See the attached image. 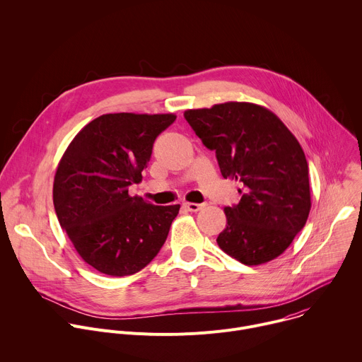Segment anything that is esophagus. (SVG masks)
I'll return each instance as SVG.
<instances>
[{
	"label": "esophagus",
	"mask_w": 362,
	"mask_h": 362,
	"mask_svg": "<svg viewBox=\"0 0 362 362\" xmlns=\"http://www.w3.org/2000/svg\"><path fill=\"white\" fill-rule=\"evenodd\" d=\"M183 207L186 209V210H189V211H199L200 209H203L204 207V204H197V203H183Z\"/></svg>",
	"instance_id": "obj_1"
}]
</instances>
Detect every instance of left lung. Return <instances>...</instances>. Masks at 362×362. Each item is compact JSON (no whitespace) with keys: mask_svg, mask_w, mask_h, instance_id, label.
<instances>
[{"mask_svg":"<svg viewBox=\"0 0 362 362\" xmlns=\"http://www.w3.org/2000/svg\"><path fill=\"white\" fill-rule=\"evenodd\" d=\"M185 117L216 152L221 176L243 185L240 202L224 207L218 247L246 266L283 255L311 209L308 165L296 136L272 110L250 102L189 109Z\"/></svg>","mask_w":362,"mask_h":362,"instance_id":"left-lung-1","label":"left lung"}]
</instances>
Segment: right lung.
Wrapping results in <instances>:
<instances>
[{
	"label": "right lung",
	"instance_id": "right-lung-1",
	"mask_svg": "<svg viewBox=\"0 0 362 362\" xmlns=\"http://www.w3.org/2000/svg\"><path fill=\"white\" fill-rule=\"evenodd\" d=\"M173 113H106L83 127L62 155L54 177L61 227L85 263L102 274L141 272L159 253L180 204L155 206L131 196L142 180L155 139Z\"/></svg>",
	"mask_w": 362,
	"mask_h": 362
}]
</instances>
